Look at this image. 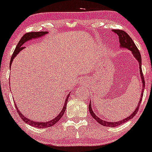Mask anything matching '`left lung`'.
Segmentation results:
<instances>
[{
    "mask_svg": "<svg viewBox=\"0 0 152 152\" xmlns=\"http://www.w3.org/2000/svg\"><path fill=\"white\" fill-rule=\"evenodd\" d=\"M113 31L114 32L115 34L118 36L119 37V42H120V46L121 48H126L129 49L132 51V53L133 56H134L136 59L138 61V63H139V68H140V77H141L142 79V93H141V96H140V99L139 101V103L137 104V107L136 109L134 110V111L132 113V115H130L129 117L123 119L121 121H119L117 122H107L105 121L102 120L100 118H99L98 116H96V115L93 113V109L91 107V103H90L89 104V112H90V115H92V117L95 119L97 122H99V124H102V126H107V127H115V126H117L121 125V124L125 123V122L128 121H129L130 119L132 118L136 114H137V112L139 110V107H140V104L141 103V101L142 99V96H143V90H144V87H145V82H144V76L143 74H142V67H141V63H142V61H141V56H140V53L139 50L137 49V46L135 45L134 42H133V40L132 39V38L129 36L128 34L126 33V31H124L123 30H119V29H114L113 30Z\"/></svg>",
    "mask_w": 152,
    "mask_h": 152,
    "instance_id": "left-lung-1",
    "label": "left lung"
}]
</instances>
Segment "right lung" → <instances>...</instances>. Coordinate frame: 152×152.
<instances>
[{"mask_svg": "<svg viewBox=\"0 0 152 152\" xmlns=\"http://www.w3.org/2000/svg\"><path fill=\"white\" fill-rule=\"evenodd\" d=\"M48 31H39V32L33 31V32H28V33L25 34L22 37V38L20 39L19 42H18V44L17 45L15 51H14L13 54H12V58H11V60H10V67H11V64H12V62L13 61V59H15V56H17V54H18V53H19L20 50H22L24 48L23 45L25 42H26L27 41H30L31 39H36V38L41 37L44 36V35L46 34H48ZM69 96H70V95L68 94V96H67L66 98V100H65V104H64L63 108H62V111L59 113V114L58 115L56 116L55 118H53V120H50L48 122L34 121H31V120H30V119L27 118L25 117V116H24L22 113H20V112L19 110L18 109L17 105L16 104H15V107H16L17 112L18 113V115H19L20 117L23 120L24 122H26V124H29L30 126H32L37 127V128H47V127H50V126H52L54 125V124H56V122L59 121V119L62 117V115H63L64 113H65V110H66V105H67V99H68Z\"/></svg>", "mask_w": 152, "mask_h": 152, "instance_id": "obj_1", "label": "right lung"}]
</instances>
